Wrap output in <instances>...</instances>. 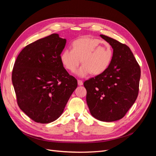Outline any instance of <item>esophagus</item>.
<instances>
[{"mask_svg": "<svg viewBox=\"0 0 156 156\" xmlns=\"http://www.w3.org/2000/svg\"><path fill=\"white\" fill-rule=\"evenodd\" d=\"M77 83H78V85H79V86H81V85H83V81H81V80H77Z\"/></svg>", "mask_w": 156, "mask_h": 156, "instance_id": "esophagus-1", "label": "esophagus"}]
</instances>
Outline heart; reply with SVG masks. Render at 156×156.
Returning <instances> with one entry per match:
<instances>
[{"label":"heart","instance_id":"1","mask_svg":"<svg viewBox=\"0 0 156 156\" xmlns=\"http://www.w3.org/2000/svg\"><path fill=\"white\" fill-rule=\"evenodd\" d=\"M72 48L64 49L60 60L64 67L74 72L81 62L83 65L77 71L80 77L89 73L100 75L109 67L113 56L111 45L107 42L97 38L84 37L74 40Z\"/></svg>","mask_w":156,"mask_h":156}]
</instances>
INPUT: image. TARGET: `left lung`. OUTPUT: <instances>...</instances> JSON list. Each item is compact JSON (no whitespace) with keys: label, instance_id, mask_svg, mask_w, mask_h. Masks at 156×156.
<instances>
[{"label":"left lung","instance_id":"8db88e82","mask_svg":"<svg viewBox=\"0 0 156 156\" xmlns=\"http://www.w3.org/2000/svg\"><path fill=\"white\" fill-rule=\"evenodd\" d=\"M100 36L113 49L111 63L105 72L83 84L92 116L100 121L113 122L122 119L137 98L140 68L128 46Z\"/></svg>","mask_w":156,"mask_h":156}]
</instances>
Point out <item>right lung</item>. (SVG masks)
<instances>
[{"label": "right lung", "mask_w": 156, "mask_h": 156, "mask_svg": "<svg viewBox=\"0 0 156 156\" xmlns=\"http://www.w3.org/2000/svg\"><path fill=\"white\" fill-rule=\"evenodd\" d=\"M66 40L52 34L27 45L13 66L12 80L17 104L30 119L48 124L62 114L77 87L60 60Z\"/></svg>", "instance_id": "add662e5"}]
</instances>
